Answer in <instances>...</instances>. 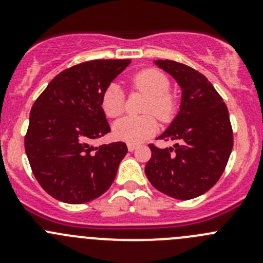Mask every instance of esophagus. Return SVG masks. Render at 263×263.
<instances>
[{
	"mask_svg": "<svg viewBox=\"0 0 263 263\" xmlns=\"http://www.w3.org/2000/svg\"><path fill=\"white\" fill-rule=\"evenodd\" d=\"M127 148H128V151H131V153H132V151L136 150L137 146L135 144H128V145H127Z\"/></svg>",
	"mask_w": 263,
	"mask_h": 263,
	"instance_id": "1",
	"label": "esophagus"
}]
</instances>
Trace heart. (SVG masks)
<instances>
[{
    "label": "heart",
    "instance_id": "b5f03b06",
    "mask_svg": "<svg viewBox=\"0 0 263 263\" xmlns=\"http://www.w3.org/2000/svg\"><path fill=\"white\" fill-rule=\"evenodd\" d=\"M135 89L146 92L148 99L145 104V113H155L163 121H169L176 112L177 102L169 92L171 80L165 73L155 68H146L136 73L132 79ZM102 109L110 118L124 112V94L118 84H110L102 95ZM159 123L153 115L134 117L128 116L118 119L113 124L116 139L128 144H140L158 132Z\"/></svg>",
    "mask_w": 263,
    "mask_h": 263
}]
</instances>
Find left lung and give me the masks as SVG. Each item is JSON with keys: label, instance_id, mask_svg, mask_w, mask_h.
<instances>
[{"label": "left lung", "instance_id": "left-lung-1", "mask_svg": "<svg viewBox=\"0 0 263 263\" xmlns=\"http://www.w3.org/2000/svg\"><path fill=\"white\" fill-rule=\"evenodd\" d=\"M182 89L178 115L159 136L176 140L173 147L148 145L151 158L145 173L161 193L191 200L219 181L233 148L229 112L210 81L195 68L171 60L155 61Z\"/></svg>", "mask_w": 263, "mask_h": 263}]
</instances>
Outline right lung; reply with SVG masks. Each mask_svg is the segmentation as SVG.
Segmentation results:
<instances>
[{
	"instance_id": "add662e5",
	"label": "right lung",
	"mask_w": 263,
	"mask_h": 263,
	"mask_svg": "<svg viewBox=\"0 0 263 263\" xmlns=\"http://www.w3.org/2000/svg\"><path fill=\"white\" fill-rule=\"evenodd\" d=\"M129 60H94L58 73L33 104L25 151L36 181L66 203H85L112 185L127 154L124 142L94 147L110 132L102 109L108 85Z\"/></svg>"
}]
</instances>
